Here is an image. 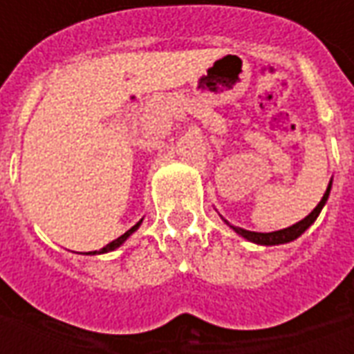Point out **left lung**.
<instances>
[{
  "mask_svg": "<svg viewBox=\"0 0 354 354\" xmlns=\"http://www.w3.org/2000/svg\"><path fill=\"white\" fill-rule=\"evenodd\" d=\"M330 187H332V182L328 184L326 187V193L322 195V199L317 207L313 208V212L309 216H305L304 220H299L297 223L294 225H290L286 230H279V231H271V233H258V231H248V230H243V227H237V225H230L227 220H223V222L230 225L231 230L239 233L241 237H245L246 241H250V243H256V245H263V246H274V245H284V243H290V241H296L299 235H304L305 231L311 227L315 220L319 218L320 210L322 207L326 205L328 201V195H330Z\"/></svg>",
  "mask_w": 354,
  "mask_h": 354,
  "instance_id": "1",
  "label": "left lung"
}]
</instances>
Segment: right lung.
<instances>
[{"label":"right lung","instance_id":"1","mask_svg":"<svg viewBox=\"0 0 354 354\" xmlns=\"http://www.w3.org/2000/svg\"><path fill=\"white\" fill-rule=\"evenodd\" d=\"M140 223H142V220H140L138 223H136V225H132L131 230L127 231V233H123V235H121V237H117L115 241H111V243H109V245H106L104 246V248H100V250H94V252H87V254H106V252H111V250H115V248H119V246L123 245L124 241H127V239L131 237L132 233H134V231L138 230L140 227Z\"/></svg>","mask_w":354,"mask_h":354}]
</instances>
